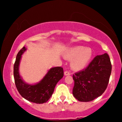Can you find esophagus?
<instances>
[{"mask_svg":"<svg viewBox=\"0 0 122 122\" xmlns=\"http://www.w3.org/2000/svg\"><path fill=\"white\" fill-rule=\"evenodd\" d=\"M64 75L65 76H70V75H71V73H70L69 71H64Z\"/></svg>","mask_w":122,"mask_h":122,"instance_id":"1","label":"esophagus"}]
</instances>
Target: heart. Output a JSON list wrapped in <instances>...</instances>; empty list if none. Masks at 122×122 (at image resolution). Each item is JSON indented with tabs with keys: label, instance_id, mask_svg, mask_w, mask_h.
<instances>
[{
	"label": "heart",
	"instance_id": "b5f03b06",
	"mask_svg": "<svg viewBox=\"0 0 122 122\" xmlns=\"http://www.w3.org/2000/svg\"><path fill=\"white\" fill-rule=\"evenodd\" d=\"M64 56L71 61V67L76 71L84 69L89 64L93 56L91 48L76 46L71 48L65 53Z\"/></svg>",
	"mask_w": 122,
	"mask_h": 122
}]
</instances>
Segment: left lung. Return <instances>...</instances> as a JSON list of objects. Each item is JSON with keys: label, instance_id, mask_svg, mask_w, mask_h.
Returning <instances> with one entry per match:
<instances>
[{"label": "left lung", "instance_id": "obj_1", "mask_svg": "<svg viewBox=\"0 0 122 122\" xmlns=\"http://www.w3.org/2000/svg\"><path fill=\"white\" fill-rule=\"evenodd\" d=\"M111 71L112 64L108 54L97 56L86 69L73 74V96L83 102L101 96L107 87Z\"/></svg>", "mask_w": 122, "mask_h": 122}]
</instances>
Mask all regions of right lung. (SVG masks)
I'll return each instance as SVG.
<instances>
[{"label":"right lung","mask_w":122,"mask_h":122,"mask_svg":"<svg viewBox=\"0 0 122 122\" xmlns=\"http://www.w3.org/2000/svg\"><path fill=\"white\" fill-rule=\"evenodd\" d=\"M26 50L24 46L16 56L14 65L15 84L19 94L24 99L36 104H43L51 98L56 84L63 78V69L60 66L51 68L39 82L34 84L25 83L20 76L19 64L21 56Z\"/></svg>","instance_id":"right-lung-1"}]
</instances>
